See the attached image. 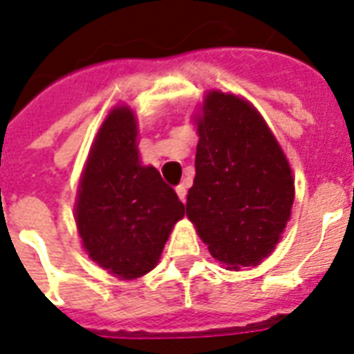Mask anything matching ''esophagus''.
Segmentation results:
<instances>
[{
	"label": "esophagus",
	"instance_id": "esophagus-1",
	"mask_svg": "<svg viewBox=\"0 0 354 354\" xmlns=\"http://www.w3.org/2000/svg\"><path fill=\"white\" fill-rule=\"evenodd\" d=\"M176 194H178V198H180V200L185 201V196H187L185 185H178V187H176Z\"/></svg>",
	"mask_w": 354,
	"mask_h": 354
}]
</instances>
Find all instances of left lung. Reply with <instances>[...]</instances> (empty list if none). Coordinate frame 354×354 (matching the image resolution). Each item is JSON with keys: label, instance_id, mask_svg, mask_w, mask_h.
<instances>
[{"label": "left lung", "instance_id": "left-lung-1", "mask_svg": "<svg viewBox=\"0 0 354 354\" xmlns=\"http://www.w3.org/2000/svg\"><path fill=\"white\" fill-rule=\"evenodd\" d=\"M196 124L200 142L187 218L223 266H257L292 214V167L259 111L237 95L209 91Z\"/></svg>", "mask_w": 354, "mask_h": 354}]
</instances>
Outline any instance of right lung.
<instances>
[{
	"label": "right lung",
	"instance_id": "right-lung-1",
	"mask_svg": "<svg viewBox=\"0 0 354 354\" xmlns=\"http://www.w3.org/2000/svg\"><path fill=\"white\" fill-rule=\"evenodd\" d=\"M135 113L117 106L102 122L82 171L75 223L86 254L131 281L158 264L185 205L153 165H142Z\"/></svg>",
	"mask_w": 354,
	"mask_h": 354
}]
</instances>
